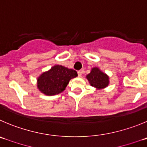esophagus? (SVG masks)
<instances>
[{
    "instance_id": "obj_1",
    "label": "esophagus",
    "mask_w": 147,
    "mask_h": 147,
    "mask_svg": "<svg viewBox=\"0 0 147 147\" xmlns=\"http://www.w3.org/2000/svg\"><path fill=\"white\" fill-rule=\"evenodd\" d=\"M83 70H80V71H78V77H81L82 76V73H83Z\"/></svg>"
}]
</instances>
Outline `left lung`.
Segmentation results:
<instances>
[{
  "mask_svg": "<svg viewBox=\"0 0 147 147\" xmlns=\"http://www.w3.org/2000/svg\"><path fill=\"white\" fill-rule=\"evenodd\" d=\"M90 86L96 88L97 90L105 88L109 83V76L101 72L98 67H94L88 75H86Z\"/></svg>",
  "mask_w": 147,
  "mask_h": 147,
  "instance_id": "obj_1",
  "label": "left lung"
}]
</instances>
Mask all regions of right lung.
<instances>
[{
    "mask_svg": "<svg viewBox=\"0 0 147 147\" xmlns=\"http://www.w3.org/2000/svg\"><path fill=\"white\" fill-rule=\"evenodd\" d=\"M78 76L75 70L61 65H55L38 78V88L47 96L60 94L65 90L69 80Z\"/></svg>",
    "mask_w": 147,
    "mask_h": 147,
    "instance_id": "add662e5",
    "label": "right lung"
}]
</instances>
